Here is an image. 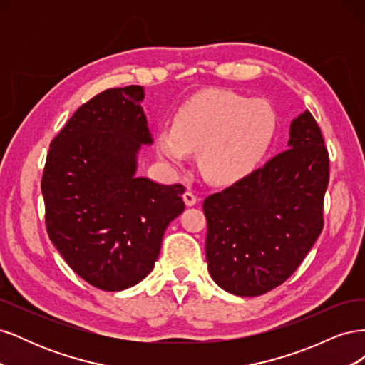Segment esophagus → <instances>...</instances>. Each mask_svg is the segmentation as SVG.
<instances>
[{
    "instance_id": "34e87169",
    "label": "esophagus",
    "mask_w": 365,
    "mask_h": 365,
    "mask_svg": "<svg viewBox=\"0 0 365 365\" xmlns=\"http://www.w3.org/2000/svg\"><path fill=\"white\" fill-rule=\"evenodd\" d=\"M184 202H185L187 207H192V205H195V204L197 202V196H196L195 193L187 190V192L184 193Z\"/></svg>"
}]
</instances>
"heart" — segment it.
Masks as SVG:
<instances>
[{"instance_id": "obj_1", "label": "heart", "mask_w": 365, "mask_h": 365, "mask_svg": "<svg viewBox=\"0 0 365 365\" xmlns=\"http://www.w3.org/2000/svg\"><path fill=\"white\" fill-rule=\"evenodd\" d=\"M274 109L260 98L207 91L187 102L157 137L160 157L181 165L197 152V165L213 184H233L250 175L275 134Z\"/></svg>"}]
</instances>
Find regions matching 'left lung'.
Instances as JSON below:
<instances>
[{"label": "left lung", "instance_id": "left-lung-1", "mask_svg": "<svg viewBox=\"0 0 365 365\" xmlns=\"http://www.w3.org/2000/svg\"><path fill=\"white\" fill-rule=\"evenodd\" d=\"M329 153L309 111L294 118L288 149L204 200L213 280L240 297L288 280L323 231Z\"/></svg>", "mask_w": 365, "mask_h": 365}]
</instances>
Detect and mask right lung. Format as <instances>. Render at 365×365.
<instances>
[{
  "label": "right lung",
  "instance_id": "right-lung-1",
  "mask_svg": "<svg viewBox=\"0 0 365 365\" xmlns=\"http://www.w3.org/2000/svg\"><path fill=\"white\" fill-rule=\"evenodd\" d=\"M143 86L111 88L83 103L50 143L41 189L50 240L94 288L115 292L153 269L164 231L184 212V185L135 176L152 135Z\"/></svg>",
  "mask_w": 365,
  "mask_h": 365
}]
</instances>
